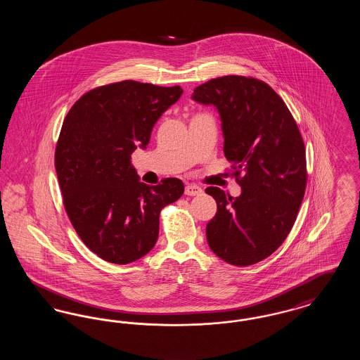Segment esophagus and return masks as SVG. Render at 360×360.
I'll use <instances>...</instances> for the list:
<instances>
[{
	"label": "esophagus",
	"instance_id": "obj_1",
	"mask_svg": "<svg viewBox=\"0 0 360 360\" xmlns=\"http://www.w3.org/2000/svg\"><path fill=\"white\" fill-rule=\"evenodd\" d=\"M202 193V188H200V186H197V185H188L186 188H185V194L186 195H198V194H201Z\"/></svg>",
	"mask_w": 360,
	"mask_h": 360
}]
</instances>
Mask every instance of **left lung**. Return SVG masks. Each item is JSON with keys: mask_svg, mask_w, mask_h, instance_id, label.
Instances as JSON below:
<instances>
[{"mask_svg": "<svg viewBox=\"0 0 360 360\" xmlns=\"http://www.w3.org/2000/svg\"><path fill=\"white\" fill-rule=\"evenodd\" d=\"M191 98L217 109L224 154L241 188L239 197L206 188L217 202L206 225L207 244L229 264H255L285 241L295 221L307 186L304 140L286 103L263 81L220 77L195 87Z\"/></svg>", "mask_w": 360, "mask_h": 360, "instance_id": "8db88e82", "label": "left lung"}]
</instances>
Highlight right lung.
Returning a JSON list of instances; mask_svg holds the SVG:
<instances>
[{
	"instance_id": "1",
	"label": "right lung",
	"mask_w": 360,
	"mask_h": 360,
	"mask_svg": "<svg viewBox=\"0 0 360 360\" xmlns=\"http://www.w3.org/2000/svg\"><path fill=\"white\" fill-rule=\"evenodd\" d=\"M179 86L122 81L84 94L63 121L55 169L70 221L98 257L127 264L148 254L162 207L184 194V182H140L131 155L150 143L155 122L176 103Z\"/></svg>"
}]
</instances>
